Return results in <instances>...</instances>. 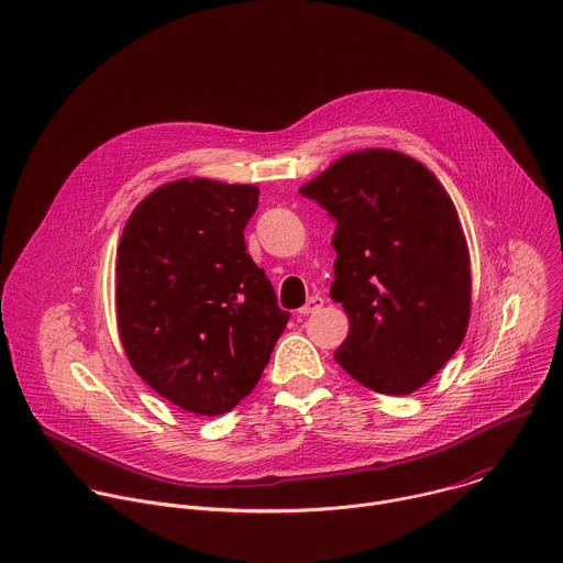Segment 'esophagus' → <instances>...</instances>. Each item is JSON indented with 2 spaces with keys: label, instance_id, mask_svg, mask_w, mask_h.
Listing matches in <instances>:
<instances>
[{
  "label": "esophagus",
  "instance_id": "34e87169",
  "mask_svg": "<svg viewBox=\"0 0 563 563\" xmlns=\"http://www.w3.org/2000/svg\"><path fill=\"white\" fill-rule=\"evenodd\" d=\"M323 305H325V298H323V296H309L307 302L298 309V313H300V316H309V313L318 311Z\"/></svg>",
  "mask_w": 563,
  "mask_h": 563
}]
</instances>
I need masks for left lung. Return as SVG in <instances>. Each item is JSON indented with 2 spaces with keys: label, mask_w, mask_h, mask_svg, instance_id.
I'll list each match as a JSON object with an SVG mask.
<instances>
[{
  "label": "left lung",
  "mask_w": 563,
  "mask_h": 563,
  "mask_svg": "<svg viewBox=\"0 0 563 563\" xmlns=\"http://www.w3.org/2000/svg\"><path fill=\"white\" fill-rule=\"evenodd\" d=\"M300 194L336 222L330 296L350 334L334 358L374 391L419 389L459 350L470 318V256L450 196L389 148L343 155Z\"/></svg>",
  "instance_id": "1"
}]
</instances>
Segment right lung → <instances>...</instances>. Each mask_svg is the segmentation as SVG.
Wrapping results in <instances>:
<instances>
[{"label":"right lung","instance_id":"add662e5","mask_svg":"<svg viewBox=\"0 0 563 563\" xmlns=\"http://www.w3.org/2000/svg\"><path fill=\"white\" fill-rule=\"evenodd\" d=\"M252 185L178 180L131 213L118 247V330L137 376L174 406L216 417L258 383L289 311L252 261Z\"/></svg>","mask_w":563,"mask_h":563}]
</instances>
